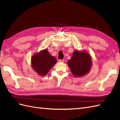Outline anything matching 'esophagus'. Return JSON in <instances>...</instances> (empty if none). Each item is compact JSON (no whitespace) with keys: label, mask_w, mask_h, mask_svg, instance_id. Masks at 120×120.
Instances as JSON below:
<instances>
[{"label":"esophagus","mask_w":120,"mask_h":120,"mask_svg":"<svg viewBox=\"0 0 120 120\" xmlns=\"http://www.w3.org/2000/svg\"><path fill=\"white\" fill-rule=\"evenodd\" d=\"M59 62H60V63H64V60H59Z\"/></svg>","instance_id":"1"}]
</instances>
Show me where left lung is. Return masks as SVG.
Listing matches in <instances>:
<instances>
[{"label":"left lung","instance_id":"1","mask_svg":"<svg viewBox=\"0 0 120 120\" xmlns=\"http://www.w3.org/2000/svg\"><path fill=\"white\" fill-rule=\"evenodd\" d=\"M67 63L73 75L81 78L86 75L91 70L92 57L86 50L75 49Z\"/></svg>","mask_w":120,"mask_h":120}]
</instances>
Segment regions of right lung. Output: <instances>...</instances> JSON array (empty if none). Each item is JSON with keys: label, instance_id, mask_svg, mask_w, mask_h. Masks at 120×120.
I'll return each instance as SVG.
<instances>
[{"label": "right lung", "instance_id": "right-lung-1", "mask_svg": "<svg viewBox=\"0 0 120 120\" xmlns=\"http://www.w3.org/2000/svg\"><path fill=\"white\" fill-rule=\"evenodd\" d=\"M56 62L55 57L50 55L48 49L34 53L31 59L32 69L41 76H45Z\"/></svg>", "mask_w": 120, "mask_h": 120}]
</instances>
